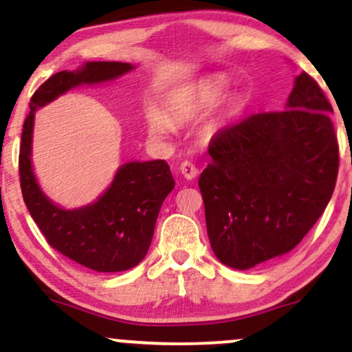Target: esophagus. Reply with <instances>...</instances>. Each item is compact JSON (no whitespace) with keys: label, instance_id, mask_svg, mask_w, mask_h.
Wrapping results in <instances>:
<instances>
[{"label":"esophagus","instance_id":"obj_1","mask_svg":"<svg viewBox=\"0 0 352 352\" xmlns=\"http://www.w3.org/2000/svg\"><path fill=\"white\" fill-rule=\"evenodd\" d=\"M180 172L185 179L192 180V179H195L197 173H199V168L195 167V164L190 162V160H184V162L180 164Z\"/></svg>","mask_w":352,"mask_h":352}]
</instances>
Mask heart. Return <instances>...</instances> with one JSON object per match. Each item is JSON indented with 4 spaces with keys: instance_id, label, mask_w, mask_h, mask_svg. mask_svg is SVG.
I'll return each instance as SVG.
<instances>
[{
    "instance_id": "obj_1",
    "label": "heart",
    "mask_w": 352,
    "mask_h": 352,
    "mask_svg": "<svg viewBox=\"0 0 352 352\" xmlns=\"http://www.w3.org/2000/svg\"><path fill=\"white\" fill-rule=\"evenodd\" d=\"M227 92L228 80L223 76H215L193 86H184L172 94L170 111L177 119H190L220 104ZM147 122L153 134H165L170 129L168 119L159 111L148 112Z\"/></svg>"
}]
</instances>
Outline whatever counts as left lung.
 Wrapping results in <instances>:
<instances>
[{
    "mask_svg": "<svg viewBox=\"0 0 352 352\" xmlns=\"http://www.w3.org/2000/svg\"><path fill=\"white\" fill-rule=\"evenodd\" d=\"M329 100L306 72L285 111L260 112L220 129L199 187L213 253L248 270L292 252L328 207L339 145Z\"/></svg>",
    "mask_w": 352,
    "mask_h": 352,
    "instance_id": "1",
    "label": "left lung"
}]
</instances>
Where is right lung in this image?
<instances>
[{
	"mask_svg": "<svg viewBox=\"0 0 352 352\" xmlns=\"http://www.w3.org/2000/svg\"><path fill=\"white\" fill-rule=\"evenodd\" d=\"M132 69L127 63L96 60L82 69L60 71L36 89L23 125L19 182L24 204L56 252L100 273L125 272L144 260L165 197L175 187L165 160L129 162L116 173L107 192L78 210L59 208L39 188L31 167L34 111L79 84H98Z\"/></svg>",
	"mask_w": 352,
	"mask_h": 352,
	"instance_id": "add662e5",
	"label": "right lung"
}]
</instances>
